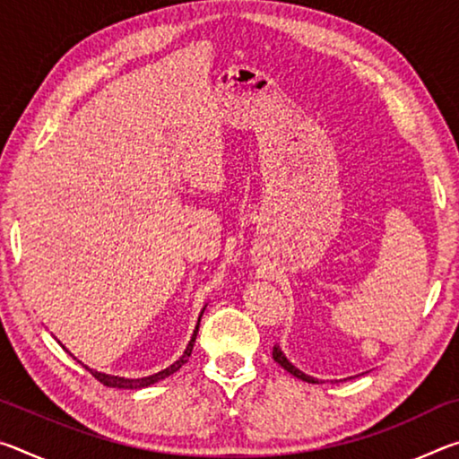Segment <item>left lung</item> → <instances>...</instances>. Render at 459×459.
<instances>
[{"instance_id": "left-lung-1", "label": "left lung", "mask_w": 459, "mask_h": 459, "mask_svg": "<svg viewBox=\"0 0 459 459\" xmlns=\"http://www.w3.org/2000/svg\"><path fill=\"white\" fill-rule=\"evenodd\" d=\"M273 359H275V362L277 364H281V367L287 370V372H290V375H293V377H298V378H301V380H306V383H312V385H317V378H314V377H307V375H304V372H301V370H298V368H295L293 367V364L290 362V360H287L285 359V356H283V352L281 351H279V346L275 344L273 346Z\"/></svg>"}]
</instances>
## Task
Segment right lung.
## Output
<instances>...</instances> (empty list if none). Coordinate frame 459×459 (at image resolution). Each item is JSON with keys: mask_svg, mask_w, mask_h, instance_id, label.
Listing matches in <instances>:
<instances>
[{"mask_svg": "<svg viewBox=\"0 0 459 459\" xmlns=\"http://www.w3.org/2000/svg\"><path fill=\"white\" fill-rule=\"evenodd\" d=\"M202 314H204V309H202ZM202 314H200V317H202ZM198 325H200V320H198ZM198 325H196V330H194V333H192V340H190V344L186 346V351H184V354H182V359L180 360H176L172 367H168L166 370H161V372H158V375H152V377H143V378H123V377H111V375H103V372H97V370H91V368H87L92 377H95L100 385H105V386H113V388H143V386H150V385H153V383H158V380H161V378H166V377H169V375H174L176 370H180L186 362H188V359H190V354H192V348H194V342H196V333H198Z\"/></svg>", "mask_w": 459, "mask_h": 459, "instance_id": "1", "label": "right lung"}]
</instances>
